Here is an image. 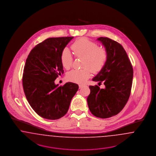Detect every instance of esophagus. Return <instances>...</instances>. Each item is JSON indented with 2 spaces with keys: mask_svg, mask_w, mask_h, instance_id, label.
<instances>
[{
  "mask_svg": "<svg viewBox=\"0 0 156 156\" xmlns=\"http://www.w3.org/2000/svg\"><path fill=\"white\" fill-rule=\"evenodd\" d=\"M83 87H84V85H79V88L81 89Z\"/></svg>",
  "mask_w": 156,
  "mask_h": 156,
  "instance_id": "34e87169",
  "label": "esophagus"
}]
</instances>
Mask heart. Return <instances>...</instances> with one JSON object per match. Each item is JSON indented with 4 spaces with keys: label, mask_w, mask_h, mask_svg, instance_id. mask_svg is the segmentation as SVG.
Here are the masks:
<instances>
[{
    "label": "heart",
    "mask_w": 156,
    "mask_h": 156,
    "mask_svg": "<svg viewBox=\"0 0 156 156\" xmlns=\"http://www.w3.org/2000/svg\"><path fill=\"white\" fill-rule=\"evenodd\" d=\"M71 50L77 57H83L82 69H73L67 74L69 81L78 83H83L93 73H99L104 68L108 57V54L104 48H99L98 45L85 38L76 40L72 44ZM73 58L68 48H64L61 54V62L65 69L72 67Z\"/></svg>",
    "instance_id": "1"
}]
</instances>
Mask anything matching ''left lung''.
I'll return each mask as SVG.
<instances>
[{
  "label": "left lung",
  "mask_w": 156,
  "mask_h": 156,
  "mask_svg": "<svg viewBox=\"0 0 156 156\" xmlns=\"http://www.w3.org/2000/svg\"><path fill=\"white\" fill-rule=\"evenodd\" d=\"M97 40L105 47L108 57L92 81L100 84L104 82L105 88L89 86L87 102L92 115L105 119L116 115L125 107L130 95L133 70L122 45L108 37H99Z\"/></svg>",
  "instance_id": "left-lung-1"
}]
</instances>
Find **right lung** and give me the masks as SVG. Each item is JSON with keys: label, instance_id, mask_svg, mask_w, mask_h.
Wrapping results in <instances>:
<instances>
[{"label": "right lung", "instance_id": "add662e5", "mask_svg": "<svg viewBox=\"0 0 156 156\" xmlns=\"http://www.w3.org/2000/svg\"><path fill=\"white\" fill-rule=\"evenodd\" d=\"M73 38H47L36 45L26 59L23 75L24 92L32 109L44 119L64 116L79 88L70 82L63 86L54 83L64 73L61 52Z\"/></svg>", "mask_w": 156, "mask_h": 156}]
</instances>
